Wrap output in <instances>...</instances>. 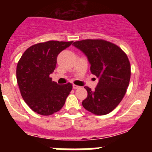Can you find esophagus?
Segmentation results:
<instances>
[{"instance_id": "esophagus-1", "label": "esophagus", "mask_w": 152, "mask_h": 152, "mask_svg": "<svg viewBox=\"0 0 152 152\" xmlns=\"http://www.w3.org/2000/svg\"><path fill=\"white\" fill-rule=\"evenodd\" d=\"M72 87H73L74 89H78V88H80V87H79V86L75 85V84H73V86H72Z\"/></svg>"}]
</instances>
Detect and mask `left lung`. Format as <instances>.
<instances>
[{
  "mask_svg": "<svg viewBox=\"0 0 152 152\" xmlns=\"http://www.w3.org/2000/svg\"><path fill=\"white\" fill-rule=\"evenodd\" d=\"M73 45L87 56L91 73L99 78L94 91L84 87L88 96L83 100V107L100 116L110 113L123 100L129 84L128 57L119 46L105 40H81Z\"/></svg>",
  "mask_w": 152,
  "mask_h": 152,
  "instance_id": "left-lung-1",
  "label": "left lung"
}]
</instances>
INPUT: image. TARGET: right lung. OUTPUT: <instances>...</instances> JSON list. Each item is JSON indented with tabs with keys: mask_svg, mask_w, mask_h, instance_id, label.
Listing matches in <instances>:
<instances>
[{
	"mask_svg": "<svg viewBox=\"0 0 152 152\" xmlns=\"http://www.w3.org/2000/svg\"><path fill=\"white\" fill-rule=\"evenodd\" d=\"M73 41H48L28 48L17 66V80L24 101L36 113L49 116L59 111L72 90V84L59 85L49 77L57 56Z\"/></svg>",
	"mask_w": 152,
	"mask_h": 152,
	"instance_id": "right-lung-1",
	"label": "right lung"
}]
</instances>
